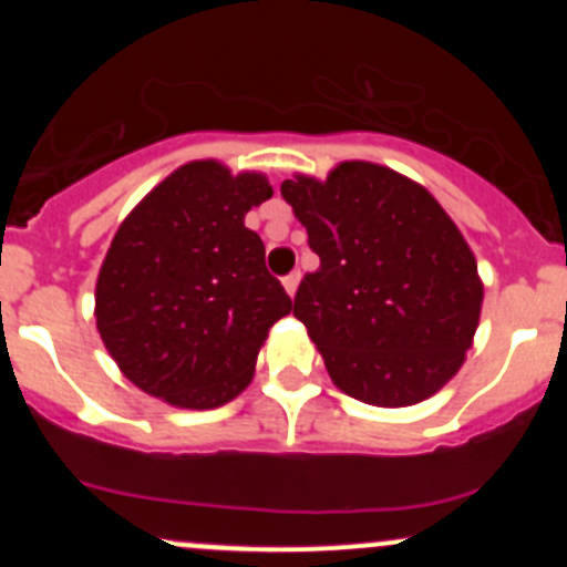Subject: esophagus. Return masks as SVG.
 I'll use <instances>...</instances> for the list:
<instances>
[{"instance_id":"34e87169","label":"esophagus","mask_w":567,"mask_h":567,"mask_svg":"<svg viewBox=\"0 0 567 567\" xmlns=\"http://www.w3.org/2000/svg\"><path fill=\"white\" fill-rule=\"evenodd\" d=\"M299 279H301V271H290L288 277L282 279L285 290H288V296H296V288H299Z\"/></svg>"}]
</instances>
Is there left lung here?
Listing matches in <instances>:
<instances>
[{
    "mask_svg": "<svg viewBox=\"0 0 567 567\" xmlns=\"http://www.w3.org/2000/svg\"><path fill=\"white\" fill-rule=\"evenodd\" d=\"M282 197L320 257L296 290L293 316L331 381L384 409L442 390L472 348L483 307L477 260L442 205L370 162H342L326 181L296 175Z\"/></svg>",
    "mask_w": 567,
    "mask_h": 567,
    "instance_id": "8db88e82",
    "label": "left lung"
}]
</instances>
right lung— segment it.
Segmentation results:
<instances>
[{"instance_id": "obj_1", "label": "right lung", "mask_w": 567, "mask_h": 567, "mask_svg": "<svg viewBox=\"0 0 567 567\" xmlns=\"http://www.w3.org/2000/svg\"><path fill=\"white\" fill-rule=\"evenodd\" d=\"M274 194L257 173L188 162L120 225L95 285V323L131 384L181 409L247 390L268 329L293 310L244 216Z\"/></svg>"}]
</instances>
